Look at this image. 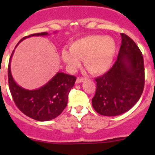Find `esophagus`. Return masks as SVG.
I'll return each mask as SVG.
<instances>
[{
	"label": "esophagus",
	"instance_id": "obj_1",
	"mask_svg": "<svg viewBox=\"0 0 155 155\" xmlns=\"http://www.w3.org/2000/svg\"><path fill=\"white\" fill-rule=\"evenodd\" d=\"M85 80H86V78L77 77V79H76V83H81V82H84Z\"/></svg>",
	"mask_w": 155,
	"mask_h": 155
}]
</instances>
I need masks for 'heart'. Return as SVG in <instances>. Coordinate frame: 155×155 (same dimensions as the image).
Here are the masks:
<instances>
[{
  "instance_id": "1",
  "label": "heart",
  "mask_w": 155,
  "mask_h": 155,
  "mask_svg": "<svg viewBox=\"0 0 155 155\" xmlns=\"http://www.w3.org/2000/svg\"><path fill=\"white\" fill-rule=\"evenodd\" d=\"M70 52L64 50L61 57L70 69H75L83 60L84 66L92 74L106 73L112 66L117 44L109 37L92 35L76 40L70 46Z\"/></svg>"
}]
</instances>
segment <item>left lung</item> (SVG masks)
<instances>
[{
  "label": "left lung",
  "instance_id": "obj_1",
  "mask_svg": "<svg viewBox=\"0 0 155 155\" xmlns=\"http://www.w3.org/2000/svg\"><path fill=\"white\" fill-rule=\"evenodd\" d=\"M118 58L108 72L96 78L92 106L97 113L115 116L127 112L140 100L145 85L143 56L135 42L121 33Z\"/></svg>",
  "mask_w": 155,
  "mask_h": 155
}]
</instances>
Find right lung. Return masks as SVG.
<instances>
[{
	"label": "right lung",
	"mask_w": 155,
	"mask_h": 155,
	"mask_svg": "<svg viewBox=\"0 0 155 155\" xmlns=\"http://www.w3.org/2000/svg\"><path fill=\"white\" fill-rule=\"evenodd\" d=\"M48 34L47 32H43L26 36L20 40L15 47L25 39ZM13 51L9 61L8 82L10 93L16 107L25 115L37 121H49L58 116L67 107L68 94L74 85L76 76L59 72L40 88L25 89L15 83L11 74L10 61Z\"/></svg>",
	"instance_id": "1"
}]
</instances>
